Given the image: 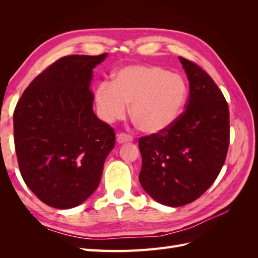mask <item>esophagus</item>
<instances>
[{
	"instance_id": "esophagus-1",
	"label": "esophagus",
	"mask_w": 258,
	"mask_h": 258,
	"mask_svg": "<svg viewBox=\"0 0 258 258\" xmlns=\"http://www.w3.org/2000/svg\"><path fill=\"white\" fill-rule=\"evenodd\" d=\"M117 142L118 143H124V142H130L134 140V138H132V136L130 135H127V134H123V132H121V134H118L117 135Z\"/></svg>"
}]
</instances>
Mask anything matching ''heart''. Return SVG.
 <instances>
[{"label": "heart", "instance_id": "b5f03b06", "mask_svg": "<svg viewBox=\"0 0 258 258\" xmlns=\"http://www.w3.org/2000/svg\"><path fill=\"white\" fill-rule=\"evenodd\" d=\"M187 87L181 76L153 66H128L117 71L111 84L96 90V103L106 122L122 119L130 113L139 127L148 134L169 128L181 114Z\"/></svg>", "mask_w": 258, "mask_h": 258}]
</instances>
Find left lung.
Wrapping results in <instances>:
<instances>
[{"label": "left lung", "instance_id": "left-lung-1", "mask_svg": "<svg viewBox=\"0 0 258 258\" xmlns=\"http://www.w3.org/2000/svg\"><path fill=\"white\" fill-rule=\"evenodd\" d=\"M189 81L185 111L169 128L141 137L139 181L159 204L182 207L214 183L227 156L230 127L227 101L211 76L179 57Z\"/></svg>", "mask_w": 258, "mask_h": 258}]
</instances>
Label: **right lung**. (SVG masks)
Masks as SVG:
<instances>
[{"label": "right lung", "mask_w": 258, "mask_h": 258, "mask_svg": "<svg viewBox=\"0 0 258 258\" xmlns=\"http://www.w3.org/2000/svg\"><path fill=\"white\" fill-rule=\"evenodd\" d=\"M107 53L70 54L30 83L14 111L21 176L45 205L70 209L99 186L115 131L93 113L92 69Z\"/></svg>", "instance_id": "obj_1"}]
</instances>
